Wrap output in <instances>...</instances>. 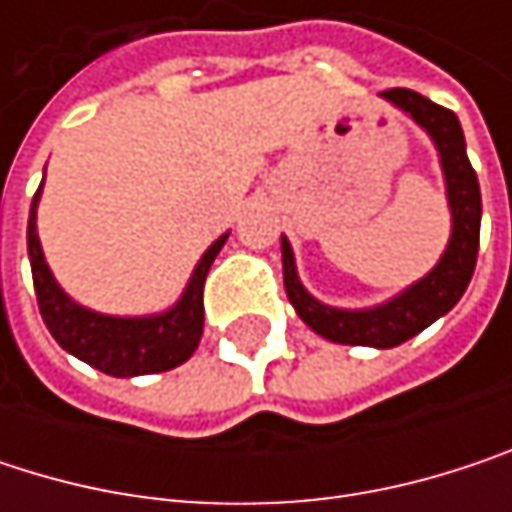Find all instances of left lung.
Listing matches in <instances>:
<instances>
[{
  "label": "left lung",
  "instance_id": "obj_1",
  "mask_svg": "<svg viewBox=\"0 0 512 512\" xmlns=\"http://www.w3.org/2000/svg\"><path fill=\"white\" fill-rule=\"evenodd\" d=\"M385 100L409 112L436 142L439 159L445 168V183H448V201H451V216H454V234L445 249L442 260L430 275H424L418 284H412L406 293L397 299L367 308V311H338L323 302H317L296 275L293 249L287 240H281V260H284V290L287 299L293 302L296 314L323 338L335 344H356V347H397L418 332H424L430 323H436L442 314H448L460 296L465 293L477 249H480V183L477 174L465 154V139L457 115L418 91L409 88H388L382 91Z\"/></svg>",
  "mask_w": 512,
  "mask_h": 512
}]
</instances>
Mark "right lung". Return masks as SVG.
<instances>
[{
	"instance_id": "right-lung-1",
	"label": "right lung",
	"mask_w": 512,
	"mask_h": 512,
	"mask_svg": "<svg viewBox=\"0 0 512 512\" xmlns=\"http://www.w3.org/2000/svg\"><path fill=\"white\" fill-rule=\"evenodd\" d=\"M38 195L32 198L29 210V260H32V281L41 317L50 329V335L70 353L82 358L85 364L109 373V376H145V373H162L195 353L201 332H204V281L210 272V263L216 260L219 249L225 246L228 234L219 237L204 257L198 260L186 293L180 302L156 317H106L94 314L82 305H76L52 278L50 266L41 252V240L35 231V210Z\"/></svg>"
}]
</instances>
